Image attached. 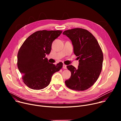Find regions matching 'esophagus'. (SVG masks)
Masks as SVG:
<instances>
[{
	"instance_id": "34e87169",
	"label": "esophagus",
	"mask_w": 121,
	"mask_h": 121,
	"mask_svg": "<svg viewBox=\"0 0 121 121\" xmlns=\"http://www.w3.org/2000/svg\"><path fill=\"white\" fill-rule=\"evenodd\" d=\"M63 68L64 69H67V65H66L65 64H63Z\"/></svg>"
}]
</instances>
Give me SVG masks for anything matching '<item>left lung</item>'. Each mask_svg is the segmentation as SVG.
<instances>
[{
	"instance_id": "1",
	"label": "left lung",
	"mask_w": 121,
	"mask_h": 121,
	"mask_svg": "<svg viewBox=\"0 0 121 121\" xmlns=\"http://www.w3.org/2000/svg\"><path fill=\"white\" fill-rule=\"evenodd\" d=\"M63 34L72 41L73 52L79 59L78 68L67 66L71 76L65 81L66 85L75 91L86 90L94 85L100 75L104 59L102 50L97 39L87 30L75 28Z\"/></svg>"
}]
</instances>
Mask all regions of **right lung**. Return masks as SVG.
Returning a JSON list of instances; mask_svg holds the SVG:
<instances>
[{
    "instance_id": "obj_1",
    "label": "right lung",
    "mask_w": 121,
    "mask_h": 121,
    "mask_svg": "<svg viewBox=\"0 0 121 121\" xmlns=\"http://www.w3.org/2000/svg\"><path fill=\"white\" fill-rule=\"evenodd\" d=\"M61 30H40L29 36L17 53V65L24 84L33 90H41L50 83L53 73L58 72L63 63H49L46 58L52 49L53 41Z\"/></svg>"
}]
</instances>
